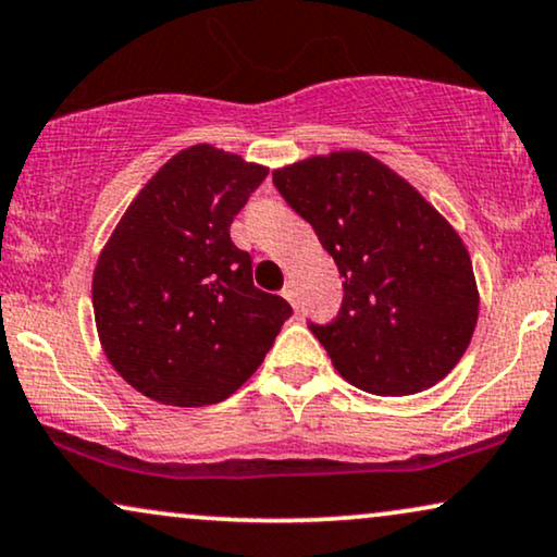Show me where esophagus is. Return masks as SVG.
Instances as JSON below:
<instances>
[{"label": "esophagus", "instance_id": "obj_1", "mask_svg": "<svg viewBox=\"0 0 557 557\" xmlns=\"http://www.w3.org/2000/svg\"><path fill=\"white\" fill-rule=\"evenodd\" d=\"M281 296H284V299H286L288 305H292L294 309L299 307V299H296V286L292 284V281H288V284H286L284 288H281Z\"/></svg>", "mask_w": 557, "mask_h": 557}]
</instances>
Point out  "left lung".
I'll list each match as a JSON object with an SVG mask.
<instances>
[{
  "label": "left lung",
  "instance_id": "left-lung-1",
  "mask_svg": "<svg viewBox=\"0 0 557 557\" xmlns=\"http://www.w3.org/2000/svg\"><path fill=\"white\" fill-rule=\"evenodd\" d=\"M273 184L335 258L343 307L309 324L345 381L379 396L435 386L463 358L479 286L455 227L386 163L332 150L273 171Z\"/></svg>",
  "mask_w": 557,
  "mask_h": 557
}]
</instances>
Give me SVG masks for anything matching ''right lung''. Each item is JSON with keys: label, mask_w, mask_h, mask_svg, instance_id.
I'll return each instance as SVG.
<instances>
[{"label": "right lung", "mask_w": 557, "mask_h": 557, "mask_svg": "<svg viewBox=\"0 0 557 557\" xmlns=\"http://www.w3.org/2000/svg\"><path fill=\"white\" fill-rule=\"evenodd\" d=\"M269 169L209 143L178 150L137 191L97 258L94 322L114 371L169 407L235 394L292 307L252 286L230 240L235 214Z\"/></svg>", "instance_id": "1"}]
</instances>
